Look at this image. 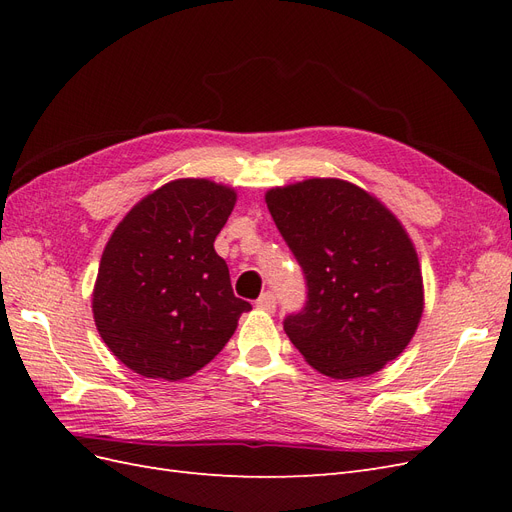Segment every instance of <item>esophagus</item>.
I'll return each instance as SVG.
<instances>
[{
    "label": "esophagus",
    "instance_id": "1",
    "mask_svg": "<svg viewBox=\"0 0 512 512\" xmlns=\"http://www.w3.org/2000/svg\"><path fill=\"white\" fill-rule=\"evenodd\" d=\"M275 303H277V299H275V294H273V292H262L260 297L256 299V307L265 309V312H273V309H275Z\"/></svg>",
    "mask_w": 512,
    "mask_h": 512
}]
</instances>
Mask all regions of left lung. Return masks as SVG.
<instances>
[{"label": "left lung", "instance_id": "1", "mask_svg": "<svg viewBox=\"0 0 512 512\" xmlns=\"http://www.w3.org/2000/svg\"><path fill=\"white\" fill-rule=\"evenodd\" d=\"M267 207L305 277L303 307L284 318L305 361L350 380L397 359L423 314V277L395 215L342 179L275 188Z\"/></svg>", "mask_w": 512, "mask_h": 512}]
</instances>
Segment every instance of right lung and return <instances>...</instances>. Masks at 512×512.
<instances>
[{"instance_id":"right-lung-1","label":"right lung","mask_w":512,"mask_h":512,"mask_svg":"<svg viewBox=\"0 0 512 512\" xmlns=\"http://www.w3.org/2000/svg\"><path fill=\"white\" fill-rule=\"evenodd\" d=\"M235 190L179 179L138 203L108 239L94 288L96 327L117 359L175 382L226 346L252 305L235 297L215 254Z\"/></svg>"}]
</instances>
